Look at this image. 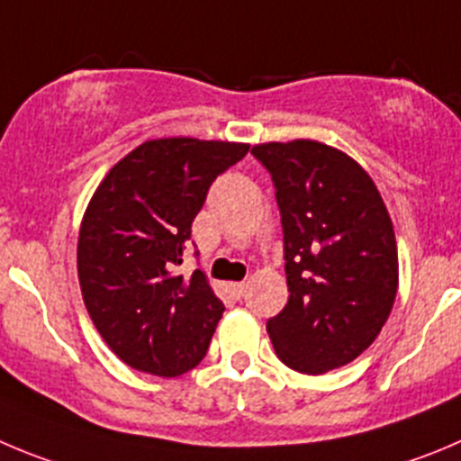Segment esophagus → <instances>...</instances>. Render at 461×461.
I'll use <instances>...</instances> for the list:
<instances>
[{"label":"esophagus","mask_w":461,"mask_h":461,"mask_svg":"<svg viewBox=\"0 0 461 461\" xmlns=\"http://www.w3.org/2000/svg\"><path fill=\"white\" fill-rule=\"evenodd\" d=\"M230 291H231V295H234V298H243L245 295V291H248V284L245 282H234V284H230Z\"/></svg>","instance_id":"34e87169"}]
</instances>
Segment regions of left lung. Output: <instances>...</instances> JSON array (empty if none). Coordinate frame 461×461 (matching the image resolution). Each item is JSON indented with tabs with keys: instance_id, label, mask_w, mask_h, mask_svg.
<instances>
[{
	"instance_id": "obj_1",
	"label": "left lung",
	"mask_w": 461,
	"mask_h": 461,
	"mask_svg": "<svg viewBox=\"0 0 461 461\" xmlns=\"http://www.w3.org/2000/svg\"><path fill=\"white\" fill-rule=\"evenodd\" d=\"M270 172L284 231L289 303L268 318L289 368L321 375L366 350L398 291L393 225L368 172L318 140L252 148Z\"/></svg>"
}]
</instances>
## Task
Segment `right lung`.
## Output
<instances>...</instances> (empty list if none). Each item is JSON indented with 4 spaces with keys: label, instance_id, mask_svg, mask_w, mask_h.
I'll return each mask as SVG.
<instances>
[{
    "label": "right lung",
    "instance_id": "right-lung-1",
    "mask_svg": "<svg viewBox=\"0 0 461 461\" xmlns=\"http://www.w3.org/2000/svg\"><path fill=\"white\" fill-rule=\"evenodd\" d=\"M248 149L222 140H148L95 191L77 245L81 295L127 366L177 377L204 359L225 304L202 270L184 277L175 268L209 186Z\"/></svg>",
    "mask_w": 461,
    "mask_h": 461
}]
</instances>
